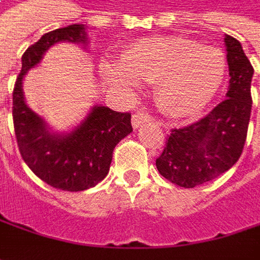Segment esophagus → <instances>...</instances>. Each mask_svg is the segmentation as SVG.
<instances>
[{"label": "esophagus", "mask_w": 260, "mask_h": 260, "mask_svg": "<svg viewBox=\"0 0 260 260\" xmlns=\"http://www.w3.org/2000/svg\"><path fill=\"white\" fill-rule=\"evenodd\" d=\"M151 121V116L145 112H137L135 115H132V126L137 129L139 126L145 125L148 122Z\"/></svg>", "instance_id": "obj_1"}]
</instances>
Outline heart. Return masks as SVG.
I'll return each instance as SVG.
<instances>
[{
    "label": "heart",
    "instance_id": "b5f03b06",
    "mask_svg": "<svg viewBox=\"0 0 260 260\" xmlns=\"http://www.w3.org/2000/svg\"><path fill=\"white\" fill-rule=\"evenodd\" d=\"M102 73L123 92L138 80L154 83V102L175 119L200 113L219 92L226 75V58L219 49L183 37H152L135 43L121 57L102 63Z\"/></svg>",
    "mask_w": 260,
    "mask_h": 260
}]
</instances>
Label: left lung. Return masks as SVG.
Listing matches in <instances>:
<instances>
[{
	"mask_svg": "<svg viewBox=\"0 0 260 260\" xmlns=\"http://www.w3.org/2000/svg\"><path fill=\"white\" fill-rule=\"evenodd\" d=\"M229 64V90L203 119L171 131L157 158L159 174L180 187L192 188L214 180L235 166L242 155L252 111L250 83L253 68L242 44L224 37Z\"/></svg>",
	"mask_w": 260,
	"mask_h": 260,
	"instance_id": "obj_1",
	"label": "left lung"
}]
</instances>
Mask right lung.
<instances>
[{
	"instance_id": "add662e5",
	"label": "right lung",
	"mask_w": 260,
	"mask_h": 260,
	"mask_svg": "<svg viewBox=\"0 0 260 260\" xmlns=\"http://www.w3.org/2000/svg\"><path fill=\"white\" fill-rule=\"evenodd\" d=\"M60 41L86 44L83 24L46 32L21 57L23 68L13 92V119L20 154L34 174L54 188L83 191L109 173L113 148L132 132L131 113L94 105L80 125L69 134L51 132L46 121L24 101L23 79L47 50Z\"/></svg>"
}]
</instances>
